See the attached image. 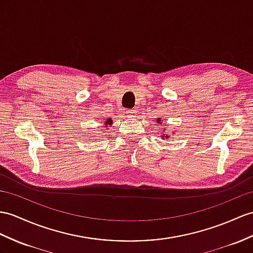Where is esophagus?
Returning a JSON list of instances; mask_svg holds the SVG:
<instances>
[{"label":"esophagus","instance_id":"obj_1","mask_svg":"<svg viewBox=\"0 0 253 253\" xmlns=\"http://www.w3.org/2000/svg\"><path fill=\"white\" fill-rule=\"evenodd\" d=\"M127 116L128 117H134L135 115H136V110H135L134 108H131V109H127Z\"/></svg>","mask_w":253,"mask_h":253}]
</instances>
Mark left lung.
Returning a JSON list of instances; mask_svg holds the SVG:
<instances>
[{
  "label": "left lung",
  "instance_id": "obj_1",
  "mask_svg": "<svg viewBox=\"0 0 253 253\" xmlns=\"http://www.w3.org/2000/svg\"><path fill=\"white\" fill-rule=\"evenodd\" d=\"M157 122H158V123H160V122H163V121H162V120H160V118H158ZM162 137H166V138H169V134H166V135H164V136H162Z\"/></svg>",
  "mask_w": 253,
  "mask_h": 253
}]
</instances>
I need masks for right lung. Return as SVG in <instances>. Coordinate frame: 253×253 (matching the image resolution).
Returning <instances> with one entry per match:
<instances>
[{
    "label": "right lung",
    "mask_w": 253,
    "mask_h": 253,
    "mask_svg": "<svg viewBox=\"0 0 253 253\" xmlns=\"http://www.w3.org/2000/svg\"><path fill=\"white\" fill-rule=\"evenodd\" d=\"M105 125H106V126H112V125H113V120H112V118L107 119V121H105Z\"/></svg>",
    "instance_id": "add662e5"
}]
</instances>
